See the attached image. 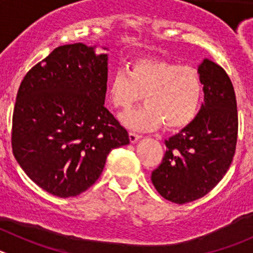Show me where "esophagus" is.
<instances>
[{"label": "esophagus", "mask_w": 253, "mask_h": 253, "mask_svg": "<svg viewBox=\"0 0 253 253\" xmlns=\"http://www.w3.org/2000/svg\"><path fill=\"white\" fill-rule=\"evenodd\" d=\"M140 138H142V135H139V134L137 133H129V139H130L131 143H135L137 140H139Z\"/></svg>", "instance_id": "1"}]
</instances>
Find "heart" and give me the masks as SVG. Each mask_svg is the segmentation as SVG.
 <instances>
[{"label":"heart","mask_w":253,"mask_h":253,"mask_svg":"<svg viewBox=\"0 0 253 253\" xmlns=\"http://www.w3.org/2000/svg\"><path fill=\"white\" fill-rule=\"evenodd\" d=\"M144 95L146 105L120 116L131 130L184 128L196 118L203 101V84L196 69L157 58H139L128 72L118 68L107 82V99L128 110Z\"/></svg>","instance_id":"b5f03b06"}]
</instances>
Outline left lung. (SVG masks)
I'll return each instance as SVG.
<instances>
[{"label": "left lung", "mask_w": 253, "mask_h": 253, "mask_svg": "<svg viewBox=\"0 0 253 253\" xmlns=\"http://www.w3.org/2000/svg\"><path fill=\"white\" fill-rule=\"evenodd\" d=\"M204 102L195 119L165 140L167 151L151 180L165 199L194 202L216 186L233 161L238 115L233 84L213 60L199 64Z\"/></svg>", "instance_id": "obj_1"}]
</instances>
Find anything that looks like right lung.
<instances>
[{"mask_svg":"<svg viewBox=\"0 0 253 253\" xmlns=\"http://www.w3.org/2000/svg\"><path fill=\"white\" fill-rule=\"evenodd\" d=\"M84 43L55 48L26 73L12 116V152L46 193L77 196L100 177L129 134L105 107L107 54ZM107 50V48H105Z\"/></svg>","mask_w":253,"mask_h":253,"instance_id":"add662e5","label":"right lung"}]
</instances>
